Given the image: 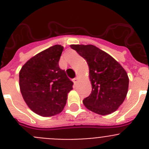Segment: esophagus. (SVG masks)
I'll return each instance as SVG.
<instances>
[{
    "label": "esophagus",
    "mask_w": 149,
    "mask_h": 149,
    "mask_svg": "<svg viewBox=\"0 0 149 149\" xmlns=\"http://www.w3.org/2000/svg\"><path fill=\"white\" fill-rule=\"evenodd\" d=\"M79 80H80V77H78V76H77V77H75V78H74L73 79V82H74V84H76L77 83V82L79 81Z\"/></svg>",
    "instance_id": "obj_1"
}]
</instances>
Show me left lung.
Wrapping results in <instances>:
<instances>
[{
  "label": "left lung",
  "mask_w": 149,
  "mask_h": 149,
  "mask_svg": "<svg viewBox=\"0 0 149 149\" xmlns=\"http://www.w3.org/2000/svg\"><path fill=\"white\" fill-rule=\"evenodd\" d=\"M86 61L89 69L91 93L83 100L96 114L106 115L123 103L129 88V77L115 59L93 45H71Z\"/></svg>",
  "instance_id": "obj_1"
}]
</instances>
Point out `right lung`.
<instances>
[{
  "instance_id": "add662e5",
  "label": "right lung",
  "mask_w": 149,
  "mask_h": 149,
  "mask_svg": "<svg viewBox=\"0 0 149 149\" xmlns=\"http://www.w3.org/2000/svg\"><path fill=\"white\" fill-rule=\"evenodd\" d=\"M63 50L54 45L30 58L19 72V86L24 101L42 117H52L63 111L73 83L59 67Z\"/></svg>"
}]
</instances>
